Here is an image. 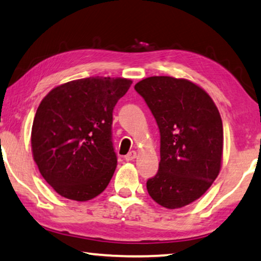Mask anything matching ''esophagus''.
I'll return each mask as SVG.
<instances>
[{
  "label": "esophagus",
  "instance_id": "esophagus-1",
  "mask_svg": "<svg viewBox=\"0 0 261 261\" xmlns=\"http://www.w3.org/2000/svg\"><path fill=\"white\" fill-rule=\"evenodd\" d=\"M135 158H136V151L132 150L125 156V160H126V161H132V160H134Z\"/></svg>",
  "mask_w": 261,
  "mask_h": 261
}]
</instances>
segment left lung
<instances>
[{
    "label": "left lung",
    "instance_id": "1",
    "mask_svg": "<svg viewBox=\"0 0 261 261\" xmlns=\"http://www.w3.org/2000/svg\"><path fill=\"white\" fill-rule=\"evenodd\" d=\"M135 91L144 99L160 130L159 171L148 194L167 209L198 199L217 177L223 155V123L205 91L187 79L149 77Z\"/></svg>",
    "mask_w": 261,
    "mask_h": 261
}]
</instances>
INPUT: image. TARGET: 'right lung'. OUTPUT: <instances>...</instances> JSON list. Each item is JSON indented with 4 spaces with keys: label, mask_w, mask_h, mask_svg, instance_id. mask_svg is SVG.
I'll list each match as a JSON object with an SVG mask.
<instances>
[{
    "label": "right lung",
    "mask_w": 261,
    "mask_h": 261,
    "mask_svg": "<svg viewBox=\"0 0 261 261\" xmlns=\"http://www.w3.org/2000/svg\"><path fill=\"white\" fill-rule=\"evenodd\" d=\"M132 80L90 77L49 92L36 112L31 147L44 179L63 197L85 202L106 189L117 168L113 110Z\"/></svg>",
    "instance_id": "right-lung-1"
}]
</instances>
